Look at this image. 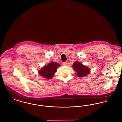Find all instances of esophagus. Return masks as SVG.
<instances>
[{"mask_svg":"<svg viewBox=\"0 0 122 122\" xmlns=\"http://www.w3.org/2000/svg\"><path fill=\"white\" fill-rule=\"evenodd\" d=\"M62 64H63V65H64V66H67V65H68V62H67V61H66V62H63L62 63Z\"/></svg>","mask_w":122,"mask_h":122,"instance_id":"esophagus-1","label":"esophagus"}]
</instances>
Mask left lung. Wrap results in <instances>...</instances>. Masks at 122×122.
Segmentation results:
<instances>
[{"mask_svg": "<svg viewBox=\"0 0 122 122\" xmlns=\"http://www.w3.org/2000/svg\"><path fill=\"white\" fill-rule=\"evenodd\" d=\"M72 67L74 69V71L76 72V76L79 77L86 76L91 72L90 68L79 61H75L72 65Z\"/></svg>", "mask_w": 122, "mask_h": 122, "instance_id": "obj_1", "label": "left lung"}]
</instances>
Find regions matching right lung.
<instances>
[{"instance_id":"add662e5","label":"right lung","mask_w":122,"mask_h":122,"mask_svg":"<svg viewBox=\"0 0 122 122\" xmlns=\"http://www.w3.org/2000/svg\"><path fill=\"white\" fill-rule=\"evenodd\" d=\"M60 65L57 62L51 61L47 65H45L38 72L40 76H42L44 78L49 79L52 78V77L57 71V69Z\"/></svg>"}]
</instances>
